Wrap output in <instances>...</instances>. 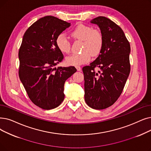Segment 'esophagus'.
<instances>
[{
  "instance_id": "obj_1",
  "label": "esophagus",
  "mask_w": 151,
  "mask_h": 151,
  "mask_svg": "<svg viewBox=\"0 0 151 151\" xmlns=\"http://www.w3.org/2000/svg\"><path fill=\"white\" fill-rule=\"evenodd\" d=\"M76 70H77L78 71H81V68L80 66H76Z\"/></svg>"
}]
</instances>
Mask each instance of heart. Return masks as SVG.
I'll return each instance as SVG.
<instances>
[{"label": "heart", "instance_id": "b5f03b06", "mask_svg": "<svg viewBox=\"0 0 151 151\" xmlns=\"http://www.w3.org/2000/svg\"><path fill=\"white\" fill-rule=\"evenodd\" d=\"M72 37L83 41L82 50L80 54H73L65 58V63L70 66H78L88 62L91 56L100 53L103 45V36L100 31L83 24L78 26L70 31ZM57 48L62 53L68 54L70 43L65 34L58 35L55 39Z\"/></svg>", "mask_w": 151, "mask_h": 151}]
</instances>
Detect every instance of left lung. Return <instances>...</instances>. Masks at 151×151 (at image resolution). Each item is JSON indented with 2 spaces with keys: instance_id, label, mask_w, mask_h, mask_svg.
I'll return each mask as SVG.
<instances>
[{
  "instance_id": "left-lung-1",
  "label": "left lung",
  "mask_w": 151,
  "mask_h": 151,
  "mask_svg": "<svg viewBox=\"0 0 151 151\" xmlns=\"http://www.w3.org/2000/svg\"><path fill=\"white\" fill-rule=\"evenodd\" d=\"M91 23L97 24L103 36L100 54L89 66L83 68L84 100L92 109L101 110L119 99L130 72V45L122 28L109 18L98 17ZM96 67L101 71L96 72Z\"/></svg>"
}]
</instances>
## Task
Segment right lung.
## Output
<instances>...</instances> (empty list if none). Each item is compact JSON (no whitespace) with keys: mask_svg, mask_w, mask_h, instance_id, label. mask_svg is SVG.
<instances>
[{"mask_svg":"<svg viewBox=\"0 0 151 151\" xmlns=\"http://www.w3.org/2000/svg\"><path fill=\"white\" fill-rule=\"evenodd\" d=\"M71 24L57 17L39 19L26 31L18 52L19 77L31 101L44 110L63 101L64 84L76 71L75 67H56L63 58L55 39Z\"/></svg>","mask_w":151,"mask_h":151,"instance_id":"right-lung-1","label":"right lung"}]
</instances>
